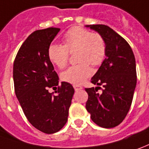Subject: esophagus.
<instances>
[{
    "label": "esophagus",
    "instance_id": "obj_1",
    "mask_svg": "<svg viewBox=\"0 0 149 149\" xmlns=\"http://www.w3.org/2000/svg\"><path fill=\"white\" fill-rule=\"evenodd\" d=\"M73 87H74L75 91H79V90H81V89L83 88V87H82V86H79V85H74Z\"/></svg>",
    "mask_w": 149,
    "mask_h": 149
}]
</instances>
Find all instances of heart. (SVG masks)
<instances>
[{
	"mask_svg": "<svg viewBox=\"0 0 149 149\" xmlns=\"http://www.w3.org/2000/svg\"><path fill=\"white\" fill-rule=\"evenodd\" d=\"M63 43L64 45L52 44L49 46V58L61 69L68 63L70 53L78 52L77 59L80 64L69 67L61 74V79L71 84H82L92 74L88 64L97 66L104 61L106 54L104 39L100 34L74 26L65 34Z\"/></svg>",
	"mask_w": 149,
	"mask_h": 149,
	"instance_id": "obj_1",
	"label": "heart"
}]
</instances>
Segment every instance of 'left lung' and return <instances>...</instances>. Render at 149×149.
Here are the masks:
<instances>
[{
    "instance_id": "obj_1",
    "label": "left lung",
    "mask_w": 149,
    "mask_h": 149,
    "mask_svg": "<svg viewBox=\"0 0 149 149\" xmlns=\"http://www.w3.org/2000/svg\"><path fill=\"white\" fill-rule=\"evenodd\" d=\"M86 26L100 34L106 45V57L91 81L98 87L85 88L88 94L86 109L96 125L115 127L131 108L137 81L135 56L127 42L109 26ZM100 86L104 88L97 93Z\"/></svg>"
}]
</instances>
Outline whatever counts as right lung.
Instances as JSON below:
<instances>
[{"label": "right lung", "instance_id": "1", "mask_svg": "<svg viewBox=\"0 0 149 149\" xmlns=\"http://www.w3.org/2000/svg\"><path fill=\"white\" fill-rule=\"evenodd\" d=\"M60 29L49 27L31 33L22 45L14 62V90L24 114L34 127L46 134L59 131L68 119L74 89L61 82L48 56V49Z\"/></svg>", "mask_w": 149, "mask_h": 149}]
</instances>
